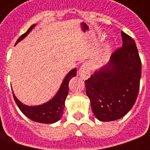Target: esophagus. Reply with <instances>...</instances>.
<instances>
[{"instance_id": "esophagus-1", "label": "esophagus", "mask_w": 150, "mask_h": 150, "mask_svg": "<svg viewBox=\"0 0 150 150\" xmlns=\"http://www.w3.org/2000/svg\"><path fill=\"white\" fill-rule=\"evenodd\" d=\"M90 67L88 64H83L81 66V67L79 70V75L83 79H87L90 75Z\"/></svg>"}]
</instances>
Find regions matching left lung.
Masks as SVG:
<instances>
[{"instance_id": "obj_1", "label": "left lung", "mask_w": 150, "mask_h": 150, "mask_svg": "<svg viewBox=\"0 0 150 150\" xmlns=\"http://www.w3.org/2000/svg\"><path fill=\"white\" fill-rule=\"evenodd\" d=\"M123 45L109 62L85 80L91 109L100 121H112L126 115L138 96L142 62L135 41L121 32Z\"/></svg>"}]
</instances>
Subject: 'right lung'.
Listing matches in <instances>:
<instances>
[{
    "label": "right lung",
    "instance_id": "add662e5",
    "mask_svg": "<svg viewBox=\"0 0 150 150\" xmlns=\"http://www.w3.org/2000/svg\"><path fill=\"white\" fill-rule=\"evenodd\" d=\"M34 26L35 25H31L29 28V30L18 38L16 44L23 39L32 30V29ZM75 75H76V69L75 68L66 75L65 79H63L62 85L59 88L58 93L55 95V96L46 104L38 106H33V107L26 106L18 100L14 96V93L13 92V99L19 109L21 111V112L32 120L42 124H52L57 122L63 114V109L65 107V100L68 94L69 81Z\"/></svg>",
    "mask_w": 150,
    "mask_h": 150
}]
</instances>
